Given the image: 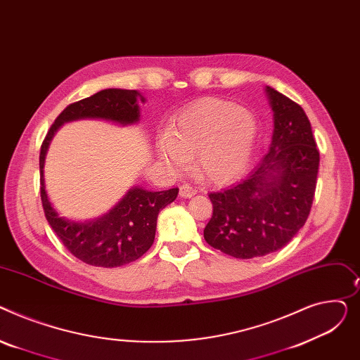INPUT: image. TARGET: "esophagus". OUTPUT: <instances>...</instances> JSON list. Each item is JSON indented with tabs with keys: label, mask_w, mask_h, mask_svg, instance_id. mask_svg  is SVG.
<instances>
[{
	"label": "esophagus",
	"mask_w": 360,
	"mask_h": 360,
	"mask_svg": "<svg viewBox=\"0 0 360 360\" xmlns=\"http://www.w3.org/2000/svg\"><path fill=\"white\" fill-rule=\"evenodd\" d=\"M196 195V188L193 187V186H190V184H181L180 186V198H183V199H188V198H192V196H195Z\"/></svg>",
	"instance_id": "1"
}]
</instances>
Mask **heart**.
<instances>
[{
  "label": "heart",
  "instance_id": "b5f03b06",
  "mask_svg": "<svg viewBox=\"0 0 360 360\" xmlns=\"http://www.w3.org/2000/svg\"><path fill=\"white\" fill-rule=\"evenodd\" d=\"M257 135L251 110L221 98H202L176 117L158 141L157 154L176 173L195 160L202 180L226 184L247 170Z\"/></svg>",
  "mask_w": 360,
  "mask_h": 360
}]
</instances>
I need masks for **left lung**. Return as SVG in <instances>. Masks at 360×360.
<instances>
[{
	"label": "left lung",
	"mask_w": 360,
	"mask_h": 360,
	"mask_svg": "<svg viewBox=\"0 0 360 360\" xmlns=\"http://www.w3.org/2000/svg\"><path fill=\"white\" fill-rule=\"evenodd\" d=\"M273 110L269 153L250 174L221 192L209 193L214 214L206 243L236 259H255L285 247L309 215L320 153L300 104L266 87Z\"/></svg>",
	"instance_id": "8db88e82"
}]
</instances>
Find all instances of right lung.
I'll list each match as a JSON object with an SVG mask.
<instances>
[{"instance_id": "right-lung-1", "label": "right lung", "mask_w": 360, "mask_h": 360, "mask_svg": "<svg viewBox=\"0 0 360 360\" xmlns=\"http://www.w3.org/2000/svg\"><path fill=\"white\" fill-rule=\"evenodd\" d=\"M139 101L145 103V97L136 90L105 89L72 103L55 119L40 148V198L45 217L62 244L77 259L91 266L119 267L145 255L154 243L160 210L177 198L179 188L150 192L134 186L100 218L84 222L63 218L52 206L45 187L44 167L48 148L58 129L68 122L98 119L120 126L138 123Z\"/></svg>"}]
</instances>
